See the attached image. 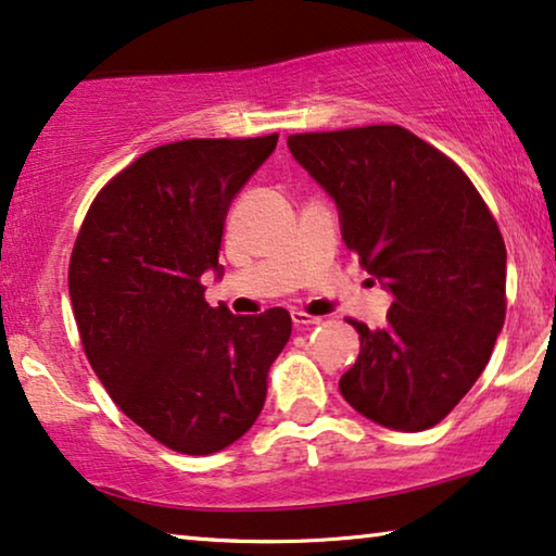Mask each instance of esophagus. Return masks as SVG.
Masks as SVG:
<instances>
[{"instance_id": "34e87169", "label": "esophagus", "mask_w": 556, "mask_h": 556, "mask_svg": "<svg viewBox=\"0 0 556 556\" xmlns=\"http://www.w3.org/2000/svg\"><path fill=\"white\" fill-rule=\"evenodd\" d=\"M292 323H294L296 327H315V325L323 323V317H315V315H307V312L294 309V312H292Z\"/></svg>"}]
</instances>
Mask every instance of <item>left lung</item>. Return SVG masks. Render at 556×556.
I'll use <instances>...</instances> for the list:
<instances>
[{
    "instance_id": "left-lung-1",
    "label": "left lung",
    "mask_w": 556,
    "mask_h": 556,
    "mask_svg": "<svg viewBox=\"0 0 556 556\" xmlns=\"http://www.w3.org/2000/svg\"><path fill=\"white\" fill-rule=\"evenodd\" d=\"M296 163L338 203L342 239L393 304L359 334L340 393L395 431L456 408L494 353L506 317V247L486 201L448 155L401 125L296 132Z\"/></svg>"
}]
</instances>
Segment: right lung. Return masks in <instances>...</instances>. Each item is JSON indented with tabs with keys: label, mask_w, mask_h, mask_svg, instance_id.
<instances>
[{
	"label": "right lung",
	"mask_w": 556,
	"mask_h": 556,
	"mask_svg": "<svg viewBox=\"0 0 556 556\" xmlns=\"http://www.w3.org/2000/svg\"><path fill=\"white\" fill-rule=\"evenodd\" d=\"M277 138L153 148L100 189L75 239L67 285L88 363L170 451L208 456L244 435L292 334L287 309L231 315L201 285L206 269L222 275L226 211Z\"/></svg>",
	"instance_id": "1"
}]
</instances>
